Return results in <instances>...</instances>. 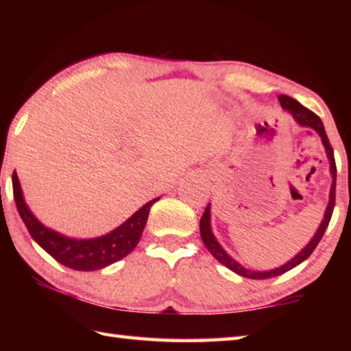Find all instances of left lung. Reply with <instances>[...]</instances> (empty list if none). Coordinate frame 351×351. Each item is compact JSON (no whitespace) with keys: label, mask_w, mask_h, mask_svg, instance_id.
I'll list each match as a JSON object with an SVG mask.
<instances>
[{"label":"left lung","mask_w":351,"mask_h":351,"mask_svg":"<svg viewBox=\"0 0 351 351\" xmlns=\"http://www.w3.org/2000/svg\"><path fill=\"white\" fill-rule=\"evenodd\" d=\"M278 99L280 102V107L285 111H288L291 116H293V119H294L297 125L304 126V128L314 130L319 136V138H322V143L326 149L327 160H329V162H330L332 185H330V191H329V202H327V206H326L324 217H323L322 223H319L317 232L314 234V237L311 238V241L306 245H304V247L299 253H297V255L291 258L288 263H285L280 267L271 268V270H264V271L250 270V268L243 267L240 263H237V261L232 256H230L225 249L221 247V244L217 241V238H215V235L213 232V228H211V204H208V206L205 208V213L202 215V219H200V237H202V241L205 244V247L210 250L211 255L215 259H217L220 264H223L225 267H228L229 270H232L234 273L240 274V276H243V278H247V279H271V278H276V276H280L283 273L289 271L291 268H294L299 264H302L303 261H306L311 256V253L315 250L319 240L323 238L324 230L327 229V226H329V221L332 219L333 208H335V191H337V164H335L333 149L330 146L329 138H327V134H326L322 119H319L314 113V111H311L309 108L303 107L300 102H297L295 99L291 98V96L280 95V96H278Z\"/></svg>","instance_id":"left-lung-1"}]
</instances>
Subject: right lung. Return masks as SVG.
<instances>
[{
	"label": "right lung",
	"mask_w": 351,
	"mask_h": 351,
	"mask_svg": "<svg viewBox=\"0 0 351 351\" xmlns=\"http://www.w3.org/2000/svg\"><path fill=\"white\" fill-rule=\"evenodd\" d=\"M12 182L18 213L33 240L58 263L78 271L101 270V268L121 261L136 249L146 226L151 206L160 199L149 200L121 226L106 235L95 238H71L47 228L32 213L24 199L16 171L12 176Z\"/></svg>",
	"instance_id": "1"
}]
</instances>
